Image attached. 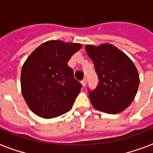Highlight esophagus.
Here are the masks:
<instances>
[{"label": "esophagus", "mask_w": 153, "mask_h": 153, "mask_svg": "<svg viewBox=\"0 0 153 153\" xmlns=\"http://www.w3.org/2000/svg\"><path fill=\"white\" fill-rule=\"evenodd\" d=\"M81 83H82V85H83V87L86 86V84H87V79H83L82 80V82H81Z\"/></svg>", "instance_id": "34e87169"}]
</instances>
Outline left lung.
Returning <instances> with one entry per match:
<instances>
[{
	"instance_id": "1",
	"label": "left lung",
	"mask_w": 153,
	"mask_h": 153,
	"mask_svg": "<svg viewBox=\"0 0 153 153\" xmlns=\"http://www.w3.org/2000/svg\"><path fill=\"white\" fill-rule=\"evenodd\" d=\"M98 76L96 89L89 91L90 102L95 109L108 114L125 111L134 99L139 75L131 59L110 43L86 45Z\"/></svg>"
}]
</instances>
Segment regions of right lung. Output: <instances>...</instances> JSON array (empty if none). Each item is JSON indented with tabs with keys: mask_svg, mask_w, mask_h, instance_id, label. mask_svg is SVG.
<instances>
[{
	"mask_svg": "<svg viewBox=\"0 0 153 153\" xmlns=\"http://www.w3.org/2000/svg\"><path fill=\"white\" fill-rule=\"evenodd\" d=\"M82 45L51 40L41 44L23 65L21 92L33 112L51 119L68 112L82 85L67 62Z\"/></svg>",
	"mask_w": 153,
	"mask_h": 153,
	"instance_id": "obj_1",
	"label": "right lung"
}]
</instances>
